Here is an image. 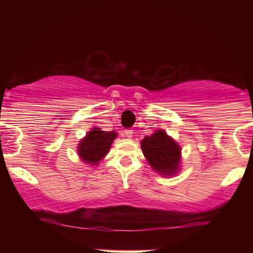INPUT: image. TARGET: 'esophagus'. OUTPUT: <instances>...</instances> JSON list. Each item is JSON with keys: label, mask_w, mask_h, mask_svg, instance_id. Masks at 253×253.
Listing matches in <instances>:
<instances>
[{"label": "esophagus", "mask_w": 253, "mask_h": 253, "mask_svg": "<svg viewBox=\"0 0 253 253\" xmlns=\"http://www.w3.org/2000/svg\"><path fill=\"white\" fill-rule=\"evenodd\" d=\"M124 133L127 138H132L133 136V129H125Z\"/></svg>", "instance_id": "34e87169"}]
</instances>
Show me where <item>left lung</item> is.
<instances>
[{"label": "left lung", "mask_w": 253, "mask_h": 253, "mask_svg": "<svg viewBox=\"0 0 253 253\" xmlns=\"http://www.w3.org/2000/svg\"><path fill=\"white\" fill-rule=\"evenodd\" d=\"M141 150L153 170L163 176H172L179 170L181 146L163 129L141 140Z\"/></svg>", "instance_id": "8db88e82"}]
</instances>
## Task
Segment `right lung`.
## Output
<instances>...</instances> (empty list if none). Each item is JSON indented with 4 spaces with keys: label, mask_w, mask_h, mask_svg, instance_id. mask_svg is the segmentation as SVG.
<instances>
[{
    "label": "right lung",
    "mask_w": 253,
    "mask_h": 253,
    "mask_svg": "<svg viewBox=\"0 0 253 253\" xmlns=\"http://www.w3.org/2000/svg\"><path fill=\"white\" fill-rule=\"evenodd\" d=\"M117 138L115 132H106L95 127L78 144V156L85 163L96 165L108 153L112 143Z\"/></svg>",
    "instance_id": "obj_1"
}]
</instances>
